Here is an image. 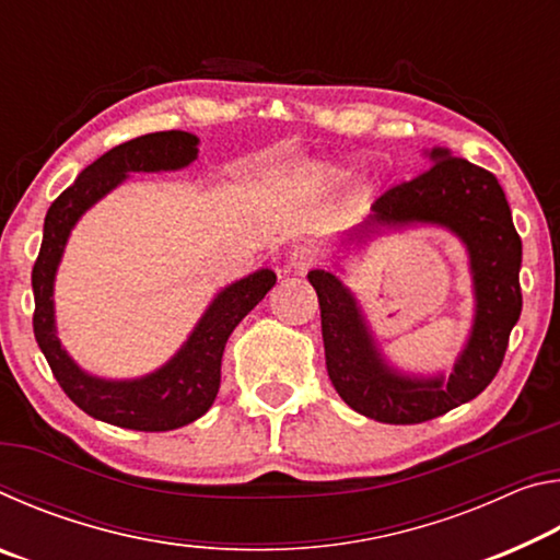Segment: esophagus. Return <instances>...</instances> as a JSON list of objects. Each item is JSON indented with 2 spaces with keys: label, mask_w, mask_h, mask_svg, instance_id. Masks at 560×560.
<instances>
[{
  "label": "esophagus",
  "mask_w": 560,
  "mask_h": 560,
  "mask_svg": "<svg viewBox=\"0 0 560 560\" xmlns=\"http://www.w3.org/2000/svg\"><path fill=\"white\" fill-rule=\"evenodd\" d=\"M314 264H316V254L306 249V246H296V249H293L287 259V271L306 273L311 267H314Z\"/></svg>",
  "instance_id": "obj_1"
}]
</instances>
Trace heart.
<instances>
[{"instance_id":"1","label":"heart","mask_w":560,"mask_h":560,"mask_svg":"<svg viewBox=\"0 0 560 560\" xmlns=\"http://www.w3.org/2000/svg\"><path fill=\"white\" fill-rule=\"evenodd\" d=\"M314 175H316V179H324V183L326 179L328 183H340V179H346V173L338 167H316Z\"/></svg>"}]
</instances>
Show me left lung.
I'll return each instance as SVG.
<instances>
[{"instance_id": "left-lung-1", "label": "left lung", "mask_w": 560, "mask_h": 560, "mask_svg": "<svg viewBox=\"0 0 560 560\" xmlns=\"http://www.w3.org/2000/svg\"><path fill=\"white\" fill-rule=\"evenodd\" d=\"M424 158L432 165L428 173L387 189L340 246L350 254L377 236L420 226L457 236L469 261L474 316L450 375L393 365L346 281L328 269L308 271L318 293L330 383L355 412L387 424L428 422L474 400L499 373L521 316V240L499 179L447 148H432ZM334 264L343 271L340 257Z\"/></svg>"}]
</instances>
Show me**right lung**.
<instances>
[{
  "label": "right lung",
  "instance_id": "add662e5",
  "mask_svg": "<svg viewBox=\"0 0 560 560\" xmlns=\"http://www.w3.org/2000/svg\"><path fill=\"white\" fill-rule=\"evenodd\" d=\"M197 145L200 138L185 130L148 132L128 140L83 170L46 212L39 259L32 271L36 343L63 393L83 412L116 428L167 432L185 428L210 410L220 390L226 338L277 283V273L271 269H257L226 283L214 293L177 353L148 375L128 381L93 375L83 371L61 346L56 330L54 283L73 226L132 173H175L192 165L200 153Z\"/></svg>",
  "mask_w": 560,
  "mask_h": 560
}]
</instances>
